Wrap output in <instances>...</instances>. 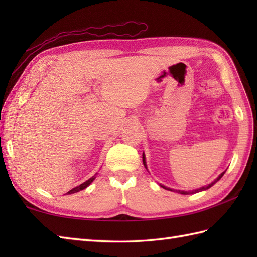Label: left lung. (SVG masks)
<instances>
[{"label": "left lung", "mask_w": 257, "mask_h": 257, "mask_svg": "<svg viewBox=\"0 0 257 257\" xmlns=\"http://www.w3.org/2000/svg\"><path fill=\"white\" fill-rule=\"evenodd\" d=\"M143 162H144V166H145V168L147 169V165H146V157H145V154H143ZM225 173V171L224 172H222L219 177H217L214 181H213L211 184H209V185H205V187H202V188H200V189H198V190H193V191H181V190H172V189H170V188H167V187H165V185H161V187L163 188V189H166V190H170V191H176V192H178V193H181V194H191V193H196V192H200V191H204V190H206V189H209V188H211L213 184H214L215 182H217L219 181V180L223 177V174Z\"/></svg>", "instance_id": "1"}]
</instances>
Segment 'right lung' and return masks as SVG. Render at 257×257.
<instances>
[{
	"label": "right lung",
	"mask_w": 257,
	"mask_h": 257,
	"mask_svg": "<svg viewBox=\"0 0 257 257\" xmlns=\"http://www.w3.org/2000/svg\"><path fill=\"white\" fill-rule=\"evenodd\" d=\"M95 179H96V176L91 177L90 179L87 180V181H85L84 183H81L80 185H78V187H76V188H74V189H72V190H69L66 194H72V193H76V192H79V191H81V190L86 189V188L88 187V185H89V184H90L92 181H94Z\"/></svg>",
	"instance_id": "1"
}]
</instances>
